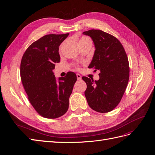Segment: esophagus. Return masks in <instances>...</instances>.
<instances>
[{"instance_id": "obj_1", "label": "esophagus", "mask_w": 155, "mask_h": 155, "mask_svg": "<svg viewBox=\"0 0 155 155\" xmlns=\"http://www.w3.org/2000/svg\"><path fill=\"white\" fill-rule=\"evenodd\" d=\"M76 76H77V79H78V80H80V79H81V75L79 74H76Z\"/></svg>"}]
</instances>
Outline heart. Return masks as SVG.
<instances>
[{
	"label": "heart",
	"mask_w": 155,
	"mask_h": 155,
	"mask_svg": "<svg viewBox=\"0 0 155 155\" xmlns=\"http://www.w3.org/2000/svg\"><path fill=\"white\" fill-rule=\"evenodd\" d=\"M87 42H91V40L87 37H83L82 38L80 39V41H79V43H87Z\"/></svg>",
	"instance_id": "1"
}]
</instances>
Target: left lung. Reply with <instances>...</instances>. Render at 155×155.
<instances>
[{
    "label": "left lung",
    "instance_id": "left-lung-1",
    "mask_svg": "<svg viewBox=\"0 0 155 155\" xmlns=\"http://www.w3.org/2000/svg\"><path fill=\"white\" fill-rule=\"evenodd\" d=\"M83 34L91 37L96 49L88 68L100 71L97 81L82 77L87 84V103L96 112H110L118 105L127 85V56L118 39L110 34L100 30H90Z\"/></svg>",
    "mask_w": 155,
    "mask_h": 155
}]
</instances>
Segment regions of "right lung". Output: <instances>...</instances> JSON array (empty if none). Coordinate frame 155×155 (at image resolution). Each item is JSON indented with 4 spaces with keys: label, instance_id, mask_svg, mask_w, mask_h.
I'll use <instances>...</instances> for the list:
<instances>
[{
    "label": "right lung",
    "instance_id": "right-lung-1",
    "mask_svg": "<svg viewBox=\"0 0 155 155\" xmlns=\"http://www.w3.org/2000/svg\"><path fill=\"white\" fill-rule=\"evenodd\" d=\"M46 35L27 48L21 63V78L28 97L35 110L46 118H57L68 109L76 75L69 72L58 79L53 70L60 61L59 46L68 36Z\"/></svg>",
    "mask_w": 155,
    "mask_h": 155
}]
</instances>
